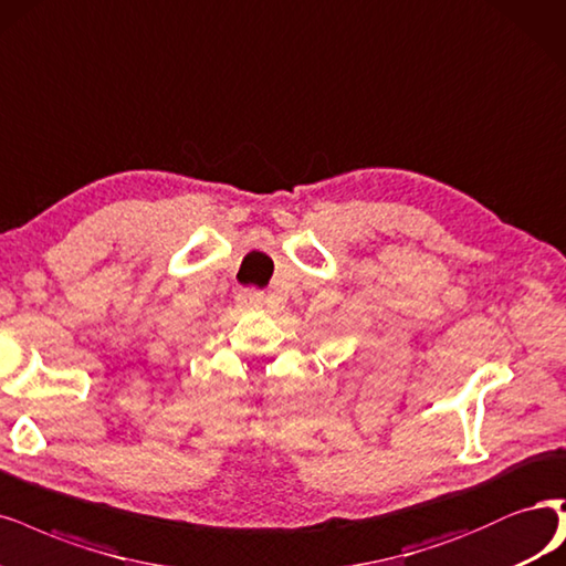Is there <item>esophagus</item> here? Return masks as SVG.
Masks as SVG:
<instances>
[{"label": "esophagus", "mask_w": 566, "mask_h": 566, "mask_svg": "<svg viewBox=\"0 0 566 566\" xmlns=\"http://www.w3.org/2000/svg\"><path fill=\"white\" fill-rule=\"evenodd\" d=\"M239 300H241L243 306H262L264 304V295L258 290H243Z\"/></svg>", "instance_id": "esophagus-1"}]
</instances>
